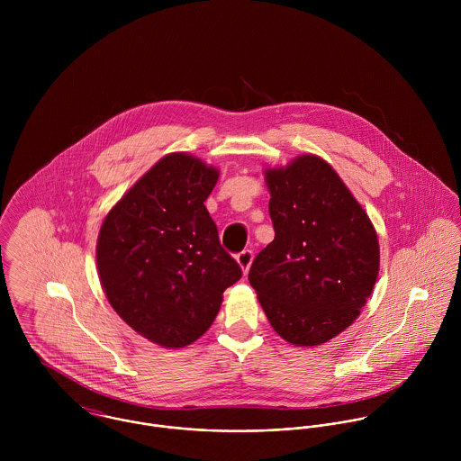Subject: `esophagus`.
<instances>
[{
    "mask_svg": "<svg viewBox=\"0 0 461 461\" xmlns=\"http://www.w3.org/2000/svg\"><path fill=\"white\" fill-rule=\"evenodd\" d=\"M236 259H238V264L241 266L243 273L247 275V273H249V269H250V264L254 261V252H252L250 249H247V250L240 252V254L236 256Z\"/></svg>",
    "mask_w": 461,
    "mask_h": 461,
    "instance_id": "34e87169",
    "label": "esophagus"
}]
</instances>
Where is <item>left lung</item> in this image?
Masks as SVG:
<instances>
[{"label": "left lung", "instance_id": "1", "mask_svg": "<svg viewBox=\"0 0 461 461\" xmlns=\"http://www.w3.org/2000/svg\"><path fill=\"white\" fill-rule=\"evenodd\" d=\"M266 183L275 240L254 259L249 280L282 339L323 344L357 320L375 287V227L318 156L267 170Z\"/></svg>", "mask_w": 461, "mask_h": 461}]
</instances>
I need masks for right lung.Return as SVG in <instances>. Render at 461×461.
Masks as SVG:
<instances>
[{"label":"right lung","instance_id":"add662e5","mask_svg":"<svg viewBox=\"0 0 461 461\" xmlns=\"http://www.w3.org/2000/svg\"><path fill=\"white\" fill-rule=\"evenodd\" d=\"M218 172L177 152L159 159L103 221L97 269L115 312L165 348L192 344L241 267L220 245L203 202Z\"/></svg>","mask_w":461,"mask_h":461}]
</instances>
